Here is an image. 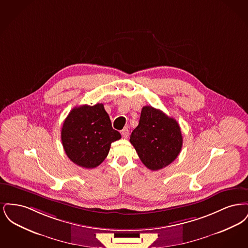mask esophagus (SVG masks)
<instances>
[{
    "instance_id": "34e87169",
    "label": "esophagus",
    "mask_w": 248,
    "mask_h": 248,
    "mask_svg": "<svg viewBox=\"0 0 248 248\" xmlns=\"http://www.w3.org/2000/svg\"><path fill=\"white\" fill-rule=\"evenodd\" d=\"M121 134H122V136H123L124 139H127V138L129 137V129H128L127 127H125V128H124V129L122 130Z\"/></svg>"
}]
</instances>
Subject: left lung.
Instances as JSON below:
<instances>
[{"label": "left lung", "mask_w": 248, "mask_h": 248, "mask_svg": "<svg viewBox=\"0 0 248 248\" xmlns=\"http://www.w3.org/2000/svg\"><path fill=\"white\" fill-rule=\"evenodd\" d=\"M130 142L144 165L156 171L176 160L183 139L175 119L154 107L145 106L139 125L130 136Z\"/></svg>", "instance_id": "8db88e82"}]
</instances>
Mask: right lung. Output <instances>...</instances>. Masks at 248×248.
Returning <instances> with one entry per match:
<instances>
[{
	"instance_id": "obj_1",
	"label": "right lung",
	"mask_w": 248,
	"mask_h": 248,
	"mask_svg": "<svg viewBox=\"0 0 248 248\" xmlns=\"http://www.w3.org/2000/svg\"><path fill=\"white\" fill-rule=\"evenodd\" d=\"M121 139L113 129L104 105H82L72 108L63 123L61 140L71 162L83 168H94L108 156L110 144Z\"/></svg>"
}]
</instances>
